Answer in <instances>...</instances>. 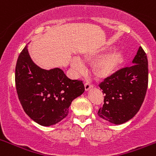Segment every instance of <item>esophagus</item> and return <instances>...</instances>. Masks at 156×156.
<instances>
[{
  "instance_id": "esophagus-1",
  "label": "esophagus",
  "mask_w": 156,
  "mask_h": 156,
  "mask_svg": "<svg viewBox=\"0 0 156 156\" xmlns=\"http://www.w3.org/2000/svg\"><path fill=\"white\" fill-rule=\"evenodd\" d=\"M84 87H85V90L87 91V90H89L90 89L93 88L94 86L93 84H91V83H86L84 84Z\"/></svg>"
}]
</instances>
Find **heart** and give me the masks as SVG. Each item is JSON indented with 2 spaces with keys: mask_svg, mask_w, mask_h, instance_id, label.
I'll return each mask as SVG.
<instances>
[{
  "mask_svg": "<svg viewBox=\"0 0 156 156\" xmlns=\"http://www.w3.org/2000/svg\"><path fill=\"white\" fill-rule=\"evenodd\" d=\"M125 59L124 53L121 49H114L106 53V51L90 54L85 56L87 62L93 63L92 72L96 78L100 80L111 77L119 69ZM72 66L75 69L80 71L83 64L78 58H73Z\"/></svg>",
  "mask_w": 156,
  "mask_h": 156,
  "instance_id": "heart-1",
  "label": "heart"
}]
</instances>
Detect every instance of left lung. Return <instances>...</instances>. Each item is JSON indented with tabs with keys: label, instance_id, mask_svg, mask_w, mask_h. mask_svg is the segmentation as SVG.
<instances>
[{
	"label": "left lung",
	"instance_id": "1",
	"mask_svg": "<svg viewBox=\"0 0 156 156\" xmlns=\"http://www.w3.org/2000/svg\"><path fill=\"white\" fill-rule=\"evenodd\" d=\"M133 65L122 68L105 80L101 84L104 105L99 116L114 124H122L132 119L140 109L148 83V58L140 47Z\"/></svg>",
	"mask_w": 156,
	"mask_h": 156
}]
</instances>
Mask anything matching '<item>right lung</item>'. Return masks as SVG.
Returning a JSON list of instances; mask_svg holds the SVG:
<instances>
[{"instance_id":"1","label":"right lung","mask_w":156,"mask_h":156,"mask_svg":"<svg viewBox=\"0 0 156 156\" xmlns=\"http://www.w3.org/2000/svg\"><path fill=\"white\" fill-rule=\"evenodd\" d=\"M16 87L25 112L44 126L62 120L72 101L85 90L82 81L70 80L61 69L40 68L32 61L27 46L16 63Z\"/></svg>"}]
</instances>
